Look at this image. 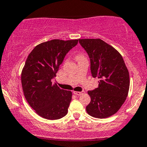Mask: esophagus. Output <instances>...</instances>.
Returning <instances> with one entry per match:
<instances>
[{
  "label": "esophagus",
  "instance_id": "esophagus-1",
  "mask_svg": "<svg viewBox=\"0 0 147 147\" xmlns=\"http://www.w3.org/2000/svg\"><path fill=\"white\" fill-rule=\"evenodd\" d=\"M85 93V92L84 91V90H83V91H81V92H79V91H74V93L75 95H76V96H81V95H82V94H84V93Z\"/></svg>",
  "mask_w": 147,
  "mask_h": 147
}]
</instances>
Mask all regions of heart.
<instances>
[{
	"label": "heart",
	"instance_id": "obj_1",
	"mask_svg": "<svg viewBox=\"0 0 147 147\" xmlns=\"http://www.w3.org/2000/svg\"><path fill=\"white\" fill-rule=\"evenodd\" d=\"M84 57L83 54H78V55H76V59L77 60H79V59H84Z\"/></svg>",
	"mask_w": 147,
	"mask_h": 147
}]
</instances>
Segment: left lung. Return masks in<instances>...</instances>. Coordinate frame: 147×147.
<instances>
[{
    "instance_id": "8db88e82",
    "label": "left lung",
    "mask_w": 147,
    "mask_h": 147,
    "mask_svg": "<svg viewBox=\"0 0 147 147\" xmlns=\"http://www.w3.org/2000/svg\"><path fill=\"white\" fill-rule=\"evenodd\" d=\"M90 61L93 78H99L97 88L88 90L90 102L86 111L97 118L115 114L125 102L129 88V75L121 54L100 39H79Z\"/></svg>"
}]
</instances>
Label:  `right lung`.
<instances>
[{"instance_id":"1","label":"right lung","mask_w":147,"mask_h":147,"mask_svg":"<svg viewBox=\"0 0 147 147\" xmlns=\"http://www.w3.org/2000/svg\"><path fill=\"white\" fill-rule=\"evenodd\" d=\"M78 40H52L37 45L28 55L21 74L24 96L40 117L62 118L68 113L72 93L61 89L52 79L65 56Z\"/></svg>"}]
</instances>
